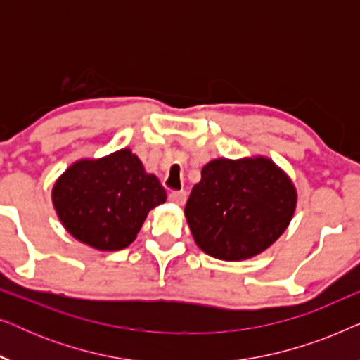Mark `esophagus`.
Returning a JSON list of instances; mask_svg holds the SVG:
<instances>
[{
	"label": "esophagus",
	"mask_w": 360,
	"mask_h": 360,
	"mask_svg": "<svg viewBox=\"0 0 360 360\" xmlns=\"http://www.w3.org/2000/svg\"><path fill=\"white\" fill-rule=\"evenodd\" d=\"M169 200L172 201V203H175V205H185V201H186V191H172V193L169 195Z\"/></svg>",
	"instance_id": "obj_1"
}]
</instances>
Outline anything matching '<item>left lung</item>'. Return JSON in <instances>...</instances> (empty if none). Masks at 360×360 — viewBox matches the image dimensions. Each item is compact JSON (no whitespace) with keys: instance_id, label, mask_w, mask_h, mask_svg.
Returning <instances> with one entry per match:
<instances>
[{"instance_id":"obj_1","label":"left lung","mask_w":360,"mask_h":360,"mask_svg":"<svg viewBox=\"0 0 360 360\" xmlns=\"http://www.w3.org/2000/svg\"><path fill=\"white\" fill-rule=\"evenodd\" d=\"M297 203V186L272 159L219 157L201 169L185 218L205 254L239 262L264 252L285 233Z\"/></svg>"}]
</instances>
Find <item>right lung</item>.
Here are the masks:
<instances>
[{"label": "right lung", "instance_id": "obj_1", "mask_svg": "<svg viewBox=\"0 0 360 360\" xmlns=\"http://www.w3.org/2000/svg\"><path fill=\"white\" fill-rule=\"evenodd\" d=\"M165 200L159 179L147 174L127 147L75 160L52 186V205L63 228L103 252L127 248L149 211Z\"/></svg>", "mask_w": 360, "mask_h": 360}]
</instances>
